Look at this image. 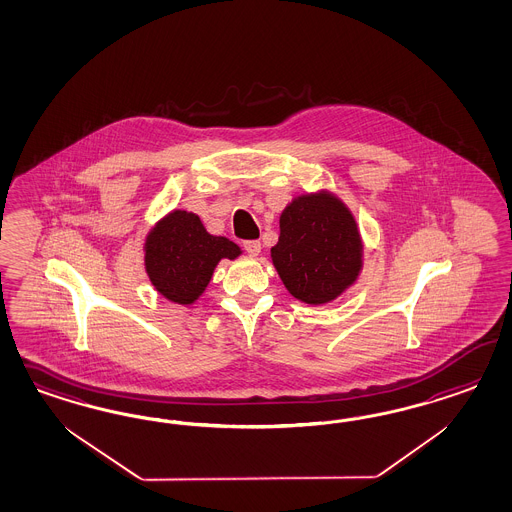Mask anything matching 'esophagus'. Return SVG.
<instances>
[{"label":"esophagus","mask_w":512,"mask_h":512,"mask_svg":"<svg viewBox=\"0 0 512 512\" xmlns=\"http://www.w3.org/2000/svg\"><path fill=\"white\" fill-rule=\"evenodd\" d=\"M244 249L248 251L249 255H259L261 253V242L259 240H246Z\"/></svg>","instance_id":"1"}]
</instances>
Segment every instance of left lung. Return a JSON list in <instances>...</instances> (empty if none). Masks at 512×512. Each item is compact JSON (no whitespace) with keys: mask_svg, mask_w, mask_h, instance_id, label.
<instances>
[{"mask_svg":"<svg viewBox=\"0 0 512 512\" xmlns=\"http://www.w3.org/2000/svg\"><path fill=\"white\" fill-rule=\"evenodd\" d=\"M272 261L291 295L306 304L340 296L362 266L355 217L332 195H302L279 217Z\"/></svg>","mask_w":512,"mask_h":512,"instance_id":"left-lung-1","label":"left lung"}]
</instances>
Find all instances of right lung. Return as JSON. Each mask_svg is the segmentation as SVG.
Segmentation results:
<instances>
[{
	"label": "right lung",
	"instance_id": "1",
	"mask_svg": "<svg viewBox=\"0 0 512 512\" xmlns=\"http://www.w3.org/2000/svg\"><path fill=\"white\" fill-rule=\"evenodd\" d=\"M240 248L225 236L206 233L199 216L174 210L146 238V272L155 289L178 304H193L221 259H236Z\"/></svg>",
	"mask_w": 512,
	"mask_h": 512
}]
</instances>
